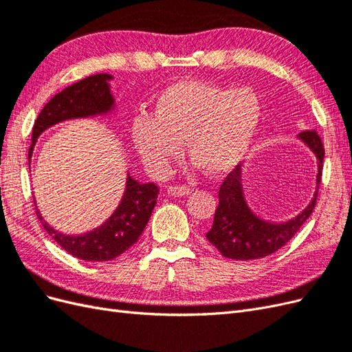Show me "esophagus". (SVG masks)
Segmentation results:
<instances>
[{
	"label": "esophagus",
	"instance_id": "1",
	"mask_svg": "<svg viewBox=\"0 0 352 352\" xmlns=\"http://www.w3.org/2000/svg\"><path fill=\"white\" fill-rule=\"evenodd\" d=\"M168 195L172 197H185L190 194V188L185 186V185H176V186H168L167 189Z\"/></svg>",
	"mask_w": 352,
	"mask_h": 352
}]
</instances>
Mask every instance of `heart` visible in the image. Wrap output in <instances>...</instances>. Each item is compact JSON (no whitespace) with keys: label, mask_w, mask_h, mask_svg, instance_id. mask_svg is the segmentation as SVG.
<instances>
[{"label":"heart","mask_w":352,"mask_h":352,"mask_svg":"<svg viewBox=\"0 0 352 352\" xmlns=\"http://www.w3.org/2000/svg\"><path fill=\"white\" fill-rule=\"evenodd\" d=\"M261 101L250 88L180 80L155 100L151 119L138 117L132 140L144 162L163 168L186 141L189 157L208 175L238 166L257 135Z\"/></svg>","instance_id":"heart-1"}]
</instances>
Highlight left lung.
<instances>
[{"label":"left lung","instance_id":"1","mask_svg":"<svg viewBox=\"0 0 352 352\" xmlns=\"http://www.w3.org/2000/svg\"><path fill=\"white\" fill-rule=\"evenodd\" d=\"M300 140L310 146L318 162L317 190L310 204L301 211V214L285 223H269L258 219L245 201L241 164H238L220 185L219 207L214 212L212 226L207 232V239L214 245L221 255L241 261L267 257L292 239L304 225V221L310 217L316 207L318 185L322 182L324 148L322 138L316 131L301 132Z\"/></svg>","mask_w":352,"mask_h":352}]
</instances>
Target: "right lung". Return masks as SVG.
Wrapping results in <instances>:
<instances>
[{
    "mask_svg": "<svg viewBox=\"0 0 352 352\" xmlns=\"http://www.w3.org/2000/svg\"><path fill=\"white\" fill-rule=\"evenodd\" d=\"M110 79V74L105 73L92 74L70 85L47 102L32 131L29 164L38 136L48 127L63 120L107 114L113 109L114 98L107 83ZM158 192L155 184H141L127 175L124 195L111 217L100 228L82 235H65L51 228L41 216L38 207L36 216L48 235L73 257L85 261H109L119 257L140 239L157 204Z\"/></svg>",
    "mask_w": 352,
    "mask_h": 352,
    "instance_id": "right-lung-1",
    "label": "right lung"
}]
</instances>
